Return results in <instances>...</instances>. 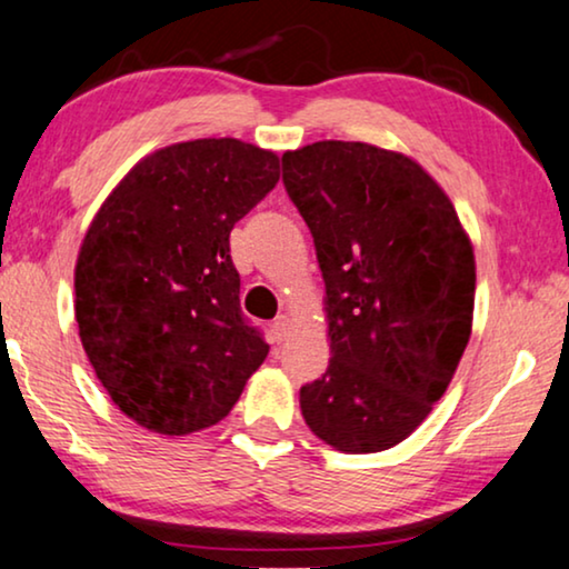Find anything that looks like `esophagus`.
Here are the masks:
<instances>
[{
	"mask_svg": "<svg viewBox=\"0 0 569 569\" xmlns=\"http://www.w3.org/2000/svg\"><path fill=\"white\" fill-rule=\"evenodd\" d=\"M290 316H277L274 323H271V333H274L277 341H282L287 333H290Z\"/></svg>",
	"mask_w": 569,
	"mask_h": 569,
	"instance_id": "34e87169",
	"label": "esophagus"
}]
</instances>
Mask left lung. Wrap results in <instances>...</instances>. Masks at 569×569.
I'll return each instance as SVG.
<instances>
[{
  "label": "left lung",
  "mask_w": 569,
  "mask_h": 569,
  "mask_svg": "<svg viewBox=\"0 0 569 569\" xmlns=\"http://www.w3.org/2000/svg\"><path fill=\"white\" fill-rule=\"evenodd\" d=\"M316 243L331 362L300 388L310 430L345 453L409 438L471 337L473 251L450 199L399 152L326 139L282 154Z\"/></svg>",
  "instance_id": "obj_1"
}]
</instances>
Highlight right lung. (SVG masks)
I'll return each mask as SVG.
<instances>
[{
	"label": "right lung",
	"instance_id": "add662e5",
	"mask_svg": "<svg viewBox=\"0 0 569 569\" xmlns=\"http://www.w3.org/2000/svg\"><path fill=\"white\" fill-rule=\"evenodd\" d=\"M279 181V158L240 139H193L137 162L84 236L74 313L96 376L147 430L220 422L267 360L240 310L230 230Z\"/></svg>",
	"mask_w": 569,
	"mask_h": 569
}]
</instances>
